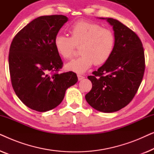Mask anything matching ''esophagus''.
Segmentation results:
<instances>
[{
    "label": "esophagus",
    "instance_id": "obj_1",
    "mask_svg": "<svg viewBox=\"0 0 154 154\" xmlns=\"http://www.w3.org/2000/svg\"><path fill=\"white\" fill-rule=\"evenodd\" d=\"M77 76H78V79H79V81H81V80H83L84 78H85L84 76H83V75H81L80 74H78Z\"/></svg>",
    "mask_w": 154,
    "mask_h": 154
}]
</instances>
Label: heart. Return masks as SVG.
I'll use <instances>...</instances> for the list:
<instances>
[{
	"label": "heart",
	"instance_id": "heart-1",
	"mask_svg": "<svg viewBox=\"0 0 154 154\" xmlns=\"http://www.w3.org/2000/svg\"><path fill=\"white\" fill-rule=\"evenodd\" d=\"M71 37L57 33L54 38L55 50L61 57L69 59L76 46L81 45V56L66 65L67 70L83 73L94 64L106 63L112 55L116 45V36L111 29L88 21H79L69 29Z\"/></svg>",
	"mask_w": 154,
	"mask_h": 154
}]
</instances>
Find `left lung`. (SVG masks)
<instances>
[{
  "instance_id": "obj_1",
  "label": "left lung",
  "mask_w": 154,
  "mask_h": 154,
  "mask_svg": "<svg viewBox=\"0 0 154 154\" xmlns=\"http://www.w3.org/2000/svg\"><path fill=\"white\" fill-rule=\"evenodd\" d=\"M106 20L114 31L115 48L110 59L88 76L92 88L85 100L96 110L111 113L134 98L144 76L145 58L142 41L133 31L113 18Z\"/></svg>"
}]
</instances>
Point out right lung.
Segmentation results:
<instances>
[{"label": "right lung", "instance_id": "add662e5", "mask_svg": "<svg viewBox=\"0 0 154 154\" xmlns=\"http://www.w3.org/2000/svg\"><path fill=\"white\" fill-rule=\"evenodd\" d=\"M68 21L66 16L39 17L19 31L9 52L10 79L14 91L29 108L45 112L62 102L65 92L77 83L76 73H59L63 62L54 38Z\"/></svg>", "mask_w": 154, "mask_h": 154}]
</instances>
